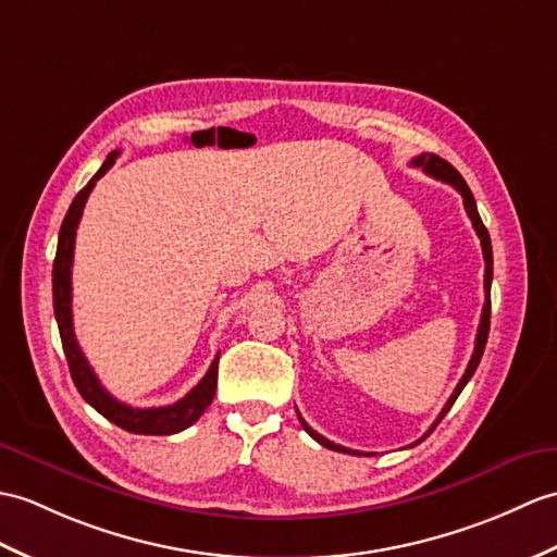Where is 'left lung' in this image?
<instances>
[{
  "label": "left lung",
  "instance_id": "left-lung-1",
  "mask_svg": "<svg viewBox=\"0 0 557 557\" xmlns=\"http://www.w3.org/2000/svg\"><path fill=\"white\" fill-rule=\"evenodd\" d=\"M410 165H412V168H422V171H424L426 175H432V177H436V180H444V183H448L450 187H456V189L460 191L462 203H465V211H468V215H470V220H472V227H474V232H476V237L482 239V251H484V263H486V268H484V294H486V301H484V308H482V322H480V330H476V339H474V351H472V358H470V363H468V370H465V374H462V380H460V382H458V386H456V392L450 394V398L446 400L444 410L438 412V418L434 420V424H432L430 430H426V434L420 438V442H424V438L430 436V434L436 430V424L444 420V416H446V412L450 410V406L456 404V398H458V396H460V392L465 389V384L470 382V377L474 374L476 366H480V360H482L484 346H486V339H488V325H491V280H494V253H491V239H488V232H486V227H484V223H482L480 211H476V203H474L472 191H470L468 183H465V180H462V175L456 171V168L450 165L448 161H444L442 157H436V153H420L418 159H412V161H410ZM296 416H299V412H296ZM299 422H301L304 430H306L310 436L315 438V442H318L320 446L332 448V450H339V454L368 456V454H360V450L344 448V446H339V444L330 442V438H325L322 434H318V432L313 430V426H308V422H306L301 416H299ZM420 442H416L412 446H418Z\"/></svg>",
  "mask_w": 557,
  "mask_h": 557
}]
</instances>
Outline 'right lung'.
<instances>
[{
	"mask_svg": "<svg viewBox=\"0 0 557 557\" xmlns=\"http://www.w3.org/2000/svg\"><path fill=\"white\" fill-rule=\"evenodd\" d=\"M121 151H111L107 161L101 163L95 177L77 191V197L73 199L71 209L63 218L61 230H59V247H57V258H54V273H51V292H54V315H57V325L61 334V344H63V354H66L69 360V370L71 377L77 386V392L92 406L97 412H101L103 418L111 420L113 424H119L121 430L133 432V434H177L187 430L189 424L197 422L201 418V412L211 406V400L215 396V384H218V358H213V363L209 372L203 374V380L194 386V389L180 398L173 406H161V408H133L127 404H121L119 398H113L107 389H103L95 370L89 368L85 354L77 346L75 332H73V287H71V268H73V249H75V230L77 223H81V215L85 209V201L89 197V191L97 185V180L109 171V168L119 159Z\"/></svg>",
	"mask_w": 557,
	"mask_h": 557,
	"instance_id": "right-lung-1",
	"label": "right lung"
}]
</instances>
